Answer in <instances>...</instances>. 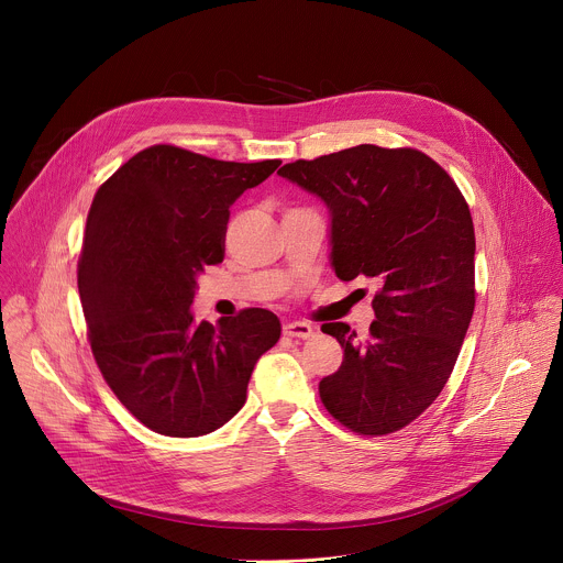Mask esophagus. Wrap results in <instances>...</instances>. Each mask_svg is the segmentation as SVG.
Masks as SVG:
<instances>
[{
  "instance_id": "34e87169",
  "label": "esophagus",
  "mask_w": 563,
  "mask_h": 563,
  "mask_svg": "<svg viewBox=\"0 0 563 563\" xmlns=\"http://www.w3.org/2000/svg\"><path fill=\"white\" fill-rule=\"evenodd\" d=\"M283 332L291 339H309L313 334V328L309 323H305V320H287V323L283 325Z\"/></svg>"
}]
</instances>
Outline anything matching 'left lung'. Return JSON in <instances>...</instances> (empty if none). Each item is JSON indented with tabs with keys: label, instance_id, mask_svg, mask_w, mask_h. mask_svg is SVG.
I'll return each mask as SVG.
<instances>
[{
	"label": "left lung",
	"instance_id": "obj_1",
	"mask_svg": "<svg viewBox=\"0 0 563 563\" xmlns=\"http://www.w3.org/2000/svg\"><path fill=\"white\" fill-rule=\"evenodd\" d=\"M330 209L341 280L376 278L369 336L323 332L345 350L318 385L328 412L358 434L412 423L445 387L474 311V224L454 180L417 148L358 144L278 172Z\"/></svg>",
	"mask_w": 563,
	"mask_h": 563
}]
</instances>
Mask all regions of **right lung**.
I'll use <instances>...</instances> for the list:
<instances>
[{"label": "right lung", "instance_id": "obj_1", "mask_svg": "<svg viewBox=\"0 0 563 563\" xmlns=\"http://www.w3.org/2000/svg\"><path fill=\"white\" fill-rule=\"evenodd\" d=\"M280 165L224 163L172 144L135 153L96 194L77 287L96 363L120 404L165 437H202L247 400L280 320L245 309L196 323L198 276L222 263L229 207Z\"/></svg>", "mask_w": 563, "mask_h": 563}]
</instances>
